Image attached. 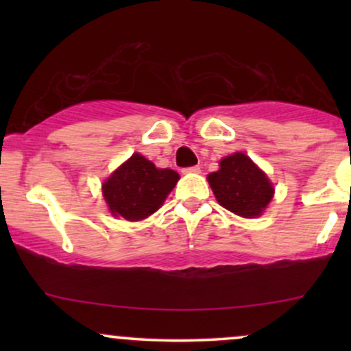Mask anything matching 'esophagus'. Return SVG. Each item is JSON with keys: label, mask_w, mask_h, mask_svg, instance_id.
I'll list each match as a JSON object with an SVG mask.
<instances>
[{"label": "esophagus", "mask_w": 351, "mask_h": 351, "mask_svg": "<svg viewBox=\"0 0 351 351\" xmlns=\"http://www.w3.org/2000/svg\"><path fill=\"white\" fill-rule=\"evenodd\" d=\"M201 168L199 167H189V168H183V173H199Z\"/></svg>", "instance_id": "obj_1"}]
</instances>
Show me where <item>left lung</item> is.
I'll list each match as a JSON object with an SVG mask.
<instances>
[{"label": "left lung", "mask_w": 351, "mask_h": 351, "mask_svg": "<svg viewBox=\"0 0 351 351\" xmlns=\"http://www.w3.org/2000/svg\"><path fill=\"white\" fill-rule=\"evenodd\" d=\"M217 203L237 216L257 217L274 196L267 175L244 153H232L219 162V170L208 175Z\"/></svg>", "instance_id": "1"}]
</instances>
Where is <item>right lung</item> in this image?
<instances>
[{
  "mask_svg": "<svg viewBox=\"0 0 351 351\" xmlns=\"http://www.w3.org/2000/svg\"><path fill=\"white\" fill-rule=\"evenodd\" d=\"M170 168H156L140 153H134L102 184V195L112 216L127 221L148 217L163 204L178 183Z\"/></svg>",
  "mask_w": 351,
  "mask_h": 351,
  "instance_id": "obj_1",
  "label": "right lung"
}]
</instances>
